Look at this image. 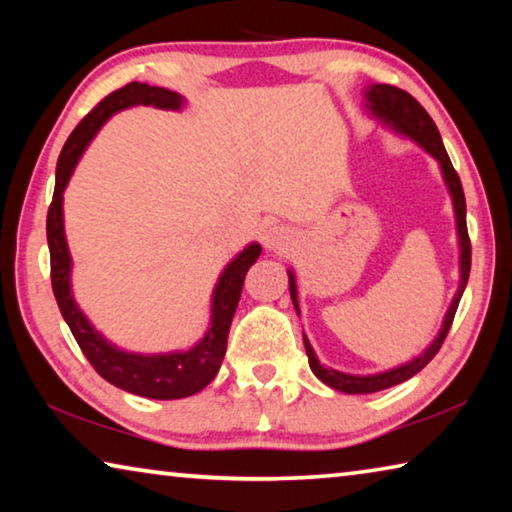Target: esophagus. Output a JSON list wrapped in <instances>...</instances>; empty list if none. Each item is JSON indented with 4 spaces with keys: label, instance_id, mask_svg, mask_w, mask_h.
<instances>
[{
    "label": "esophagus",
    "instance_id": "34e87169",
    "mask_svg": "<svg viewBox=\"0 0 512 512\" xmlns=\"http://www.w3.org/2000/svg\"><path fill=\"white\" fill-rule=\"evenodd\" d=\"M293 244H296V237H293V232L289 228H284V225H273V228H268L264 232V246L268 250H275V253H287Z\"/></svg>",
    "mask_w": 512,
    "mask_h": 512
}]
</instances>
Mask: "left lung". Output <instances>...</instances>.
Here are the masks:
<instances>
[{
  "instance_id": "1",
  "label": "left lung",
  "mask_w": 512,
  "mask_h": 512,
  "mask_svg": "<svg viewBox=\"0 0 512 512\" xmlns=\"http://www.w3.org/2000/svg\"><path fill=\"white\" fill-rule=\"evenodd\" d=\"M368 101H370V110L375 112L377 117L388 121L397 131L409 135L411 140L418 142L424 151H429L433 158L440 162V169H443V176L447 180L449 192H452L454 198V210H456V225H458V237H461V287L456 291V298L449 307L443 329H440L438 339L433 341L424 354H420L418 359H413L411 363H404V366L388 370V372H379V375H370V377H354V375H345V372L332 370L320 366V361L316 359L314 350H311L309 341L305 339V350L309 357V366L314 370V375L323 381V384L332 386L334 391L341 393H350V395H359V393H377L384 391V388H391L402 384V381L411 379L413 375L427 366V363L436 357L440 345H443L445 336L449 332V327L454 323L458 302H461V296L465 291L467 277H470V264H472V246H470V235H467V223H465V194H463V185L461 178H458L456 169L452 167V160L443 146V140H440V133L433 119L429 117V112L424 110L418 101H415L409 92H404L395 85H372L368 90ZM289 291H291V300L293 307L298 311V293H296V280L293 275H289Z\"/></svg>"
}]
</instances>
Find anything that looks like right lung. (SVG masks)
<instances>
[{
	"mask_svg": "<svg viewBox=\"0 0 512 512\" xmlns=\"http://www.w3.org/2000/svg\"><path fill=\"white\" fill-rule=\"evenodd\" d=\"M137 103L178 110L183 106V97L171 90L155 88V85L149 83H128L124 88L110 92L106 99H101L79 121V126L67 137L63 151H60L54 198H51L47 212L51 289H54L60 314H63L65 323L72 329L74 339L79 343L85 359L92 363V368L103 379L115 384L117 388H124L128 393L151 397V400H180V397H189L203 391L216 377V372H219L221 361L225 357V345H228L232 316H235L241 289H244L246 273L257 262V257L262 255V246H248L244 253L235 257V262H230V266L225 268L212 298V327L207 329L205 339L189 352L151 354V357H144V354H131L112 348L99 332H94V327L85 320L81 309L72 300V293H69V266H72V262H69L63 228V192L81 153L90 144L94 133L103 126V121L112 112L137 106Z\"/></svg>",
	"mask_w": 512,
	"mask_h": 512,
	"instance_id": "add662e5",
	"label": "right lung"
}]
</instances>
